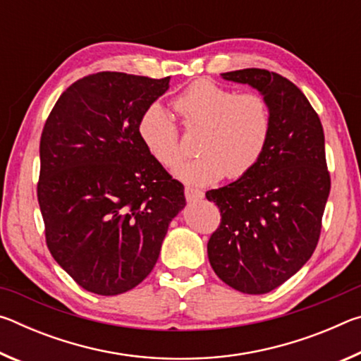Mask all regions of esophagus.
<instances>
[{"mask_svg": "<svg viewBox=\"0 0 361 361\" xmlns=\"http://www.w3.org/2000/svg\"><path fill=\"white\" fill-rule=\"evenodd\" d=\"M185 195L188 202H197V200L204 197V191H199V189L194 188H185Z\"/></svg>", "mask_w": 361, "mask_h": 361, "instance_id": "34e87169", "label": "esophagus"}]
</instances>
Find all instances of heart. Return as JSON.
Here are the masks:
<instances>
[{
  "mask_svg": "<svg viewBox=\"0 0 361 361\" xmlns=\"http://www.w3.org/2000/svg\"><path fill=\"white\" fill-rule=\"evenodd\" d=\"M175 109L188 129H202L199 157L181 161L173 175L191 186H207L228 173L250 172L262 156L272 118L266 99L255 92L237 94L226 85L200 79L176 97ZM138 137L149 154L170 167L181 156L178 127L161 103H152L138 119Z\"/></svg>",
  "mask_w": 361,
  "mask_h": 361,
  "instance_id": "b5f03b06",
  "label": "heart"
}]
</instances>
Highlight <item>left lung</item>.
<instances>
[{
    "instance_id": "8db88e82",
    "label": "left lung",
    "mask_w": 361,
    "mask_h": 361,
    "mask_svg": "<svg viewBox=\"0 0 361 361\" xmlns=\"http://www.w3.org/2000/svg\"><path fill=\"white\" fill-rule=\"evenodd\" d=\"M264 97L272 127L258 164L228 186L207 191L221 212L207 253L216 276L247 295L286 282L312 256L331 188L325 135L305 95L277 73H223Z\"/></svg>"
}]
</instances>
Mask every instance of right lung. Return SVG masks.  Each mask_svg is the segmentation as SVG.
<instances>
[{
    "mask_svg": "<svg viewBox=\"0 0 361 361\" xmlns=\"http://www.w3.org/2000/svg\"><path fill=\"white\" fill-rule=\"evenodd\" d=\"M169 82V76L89 75L60 95L42 129L38 202L47 248L95 295H121L143 282L186 205L185 188L137 130Z\"/></svg>",
    "mask_w": 361,
    "mask_h": 361,
    "instance_id": "1",
    "label": "right lung"
}]
</instances>
